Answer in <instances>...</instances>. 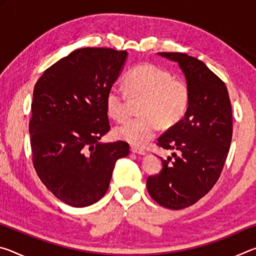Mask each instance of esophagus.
<instances>
[{"mask_svg":"<svg viewBox=\"0 0 256 256\" xmlns=\"http://www.w3.org/2000/svg\"><path fill=\"white\" fill-rule=\"evenodd\" d=\"M131 151L133 154H146V151L144 150V149H141V148H138V146H131Z\"/></svg>","mask_w":256,"mask_h":256,"instance_id":"obj_1","label":"esophagus"}]
</instances>
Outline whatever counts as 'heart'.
Returning <instances> with one entry per match:
<instances>
[{"instance_id":"1","label":"heart","mask_w":256,"mask_h":256,"mask_svg":"<svg viewBox=\"0 0 256 256\" xmlns=\"http://www.w3.org/2000/svg\"><path fill=\"white\" fill-rule=\"evenodd\" d=\"M124 86L130 98L142 99L138 108L142 116L120 124L115 128V136L133 146H144L162 124L164 126L176 124L188 107V86L172 79L170 72L154 64L144 63L131 68L125 76ZM127 95L118 86L108 89L106 108L115 120H123L128 116Z\"/></svg>"}]
</instances>
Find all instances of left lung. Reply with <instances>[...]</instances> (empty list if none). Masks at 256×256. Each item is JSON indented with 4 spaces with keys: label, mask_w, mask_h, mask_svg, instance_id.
<instances>
[{
    "label": "left lung",
    "mask_w": 256,
    "mask_h": 256,
    "mask_svg": "<svg viewBox=\"0 0 256 256\" xmlns=\"http://www.w3.org/2000/svg\"><path fill=\"white\" fill-rule=\"evenodd\" d=\"M178 63L190 92L185 116L158 138L157 144L175 150L162 158V170L149 176L150 196L167 209L196 203L222 174L232 144V114L227 86L202 60L184 53H158Z\"/></svg>",
    "instance_id": "obj_1"
}]
</instances>
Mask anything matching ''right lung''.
<instances>
[{"label": "right lung", "instance_id": "add662e5", "mask_svg": "<svg viewBox=\"0 0 256 256\" xmlns=\"http://www.w3.org/2000/svg\"><path fill=\"white\" fill-rule=\"evenodd\" d=\"M126 50L80 48L45 70L34 88L29 122L32 164L54 196L74 208L105 196L115 162L126 157L124 141L98 142L110 131L106 94Z\"/></svg>", "mask_w": 256, "mask_h": 256}]
</instances>
